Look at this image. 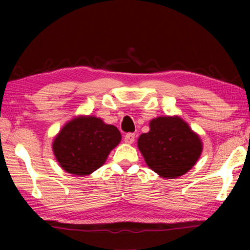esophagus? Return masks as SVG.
I'll return each instance as SVG.
<instances>
[{"instance_id":"34e87169","label":"esophagus","mask_w":250,"mask_h":250,"mask_svg":"<svg viewBox=\"0 0 250 250\" xmlns=\"http://www.w3.org/2000/svg\"><path fill=\"white\" fill-rule=\"evenodd\" d=\"M134 140H135V134L134 133H126L125 135V142L128 143V145L133 143Z\"/></svg>"}]
</instances>
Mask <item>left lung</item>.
<instances>
[{
	"instance_id": "8db88e82",
	"label": "left lung",
	"mask_w": 250,
	"mask_h": 250,
	"mask_svg": "<svg viewBox=\"0 0 250 250\" xmlns=\"http://www.w3.org/2000/svg\"><path fill=\"white\" fill-rule=\"evenodd\" d=\"M146 166L161 177L176 179L195 166L203 151L198 134L180 117H158L138 139Z\"/></svg>"
}]
</instances>
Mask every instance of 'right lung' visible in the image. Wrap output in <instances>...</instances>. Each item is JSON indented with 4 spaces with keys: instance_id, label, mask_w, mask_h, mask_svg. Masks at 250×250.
<instances>
[{
    "instance_id": "1",
    "label": "right lung",
    "mask_w": 250,
    "mask_h": 250,
    "mask_svg": "<svg viewBox=\"0 0 250 250\" xmlns=\"http://www.w3.org/2000/svg\"><path fill=\"white\" fill-rule=\"evenodd\" d=\"M120 141L117 126L94 116H79L59 131L54 139L53 151L62 170L84 176L103 167Z\"/></svg>"
}]
</instances>
